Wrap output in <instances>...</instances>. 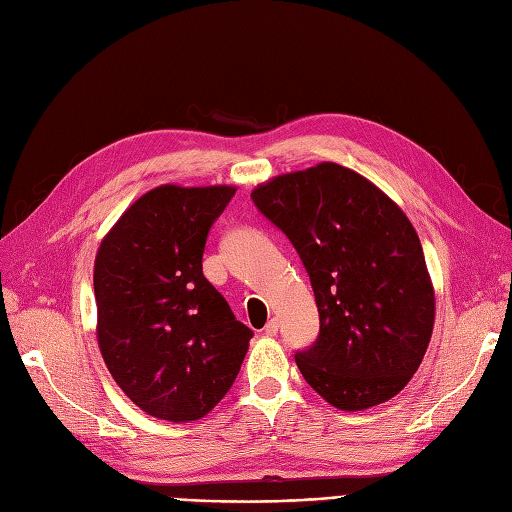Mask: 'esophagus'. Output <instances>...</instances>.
Segmentation results:
<instances>
[{"mask_svg": "<svg viewBox=\"0 0 512 512\" xmlns=\"http://www.w3.org/2000/svg\"><path fill=\"white\" fill-rule=\"evenodd\" d=\"M278 327H280V325H278V320H276V318H272L270 323H268L266 327H263V333H266L268 337H274V335L278 333Z\"/></svg>", "mask_w": 512, "mask_h": 512, "instance_id": "esophagus-1", "label": "esophagus"}]
</instances>
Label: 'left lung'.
Masks as SVG:
<instances>
[{
  "mask_svg": "<svg viewBox=\"0 0 512 512\" xmlns=\"http://www.w3.org/2000/svg\"><path fill=\"white\" fill-rule=\"evenodd\" d=\"M251 198L310 276L320 329L312 346L295 352L304 380L344 411L399 394L418 371L434 325L432 282L405 213L333 162L280 175Z\"/></svg>",
  "mask_w": 512,
  "mask_h": 512,
  "instance_id": "left-lung-1",
  "label": "left lung"
}]
</instances>
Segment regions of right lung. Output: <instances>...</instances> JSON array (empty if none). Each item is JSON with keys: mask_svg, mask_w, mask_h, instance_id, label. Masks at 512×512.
I'll use <instances>...</instances> for the list:
<instances>
[{"mask_svg": "<svg viewBox=\"0 0 512 512\" xmlns=\"http://www.w3.org/2000/svg\"><path fill=\"white\" fill-rule=\"evenodd\" d=\"M234 194L227 185L156 187L99 246V348L116 384L154 418L200 420L249 350L253 331L202 274L208 232Z\"/></svg>", "mask_w": 512, "mask_h": 512, "instance_id": "add662e5", "label": "right lung"}]
</instances>
